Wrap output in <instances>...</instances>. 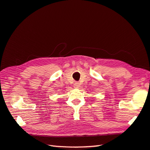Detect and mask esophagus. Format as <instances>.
I'll list each match as a JSON object with an SVG mask.
<instances>
[{"mask_svg": "<svg viewBox=\"0 0 150 150\" xmlns=\"http://www.w3.org/2000/svg\"><path fill=\"white\" fill-rule=\"evenodd\" d=\"M79 87H80L79 82H75V83H74V87L76 88V89H77V88H79Z\"/></svg>", "mask_w": 150, "mask_h": 150, "instance_id": "esophagus-1", "label": "esophagus"}]
</instances>
